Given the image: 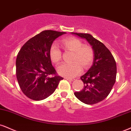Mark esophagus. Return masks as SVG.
<instances>
[{"mask_svg":"<svg viewBox=\"0 0 131 131\" xmlns=\"http://www.w3.org/2000/svg\"><path fill=\"white\" fill-rule=\"evenodd\" d=\"M65 79L67 80V81H71V82L73 81L74 80V79H70V78H66Z\"/></svg>","mask_w":131,"mask_h":131,"instance_id":"esophagus-1","label":"esophagus"}]
</instances>
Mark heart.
<instances>
[{"label": "heart", "instance_id": "obj_1", "mask_svg": "<svg viewBox=\"0 0 131 131\" xmlns=\"http://www.w3.org/2000/svg\"><path fill=\"white\" fill-rule=\"evenodd\" d=\"M65 50L73 52L72 63H63L57 67L58 73L68 78H74L82 71V67L86 69L91 65L94 59V52L90 46L83 45L82 42L78 38L70 37L61 41ZM62 53L59 46L53 43L49 49L50 60L54 63H59L61 59Z\"/></svg>", "mask_w": 131, "mask_h": 131}]
</instances>
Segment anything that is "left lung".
Wrapping results in <instances>:
<instances>
[{
    "instance_id": "1",
    "label": "left lung",
    "mask_w": 131,
    "mask_h": 131,
    "mask_svg": "<svg viewBox=\"0 0 131 131\" xmlns=\"http://www.w3.org/2000/svg\"><path fill=\"white\" fill-rule=\"evenodd\" d=\"M85 39L94 52L93 64L89 71L81 77L84 83L81 91L75 92V97L86 104L98 103L108 95L115 84L116 65L110 50L102 42L89 34L71 33Z\"/></svg>"
}]
</instances>
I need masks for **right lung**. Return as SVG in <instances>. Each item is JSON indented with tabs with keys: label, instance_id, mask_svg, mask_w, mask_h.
<instances>
[{
	"label": "right lung",
	"instance_id": "right-lung-1",
	"mask_svg": "<svg viewBox=\"0 0 131 131\" xmlns=\"http://www.w3.org/2000/svg\"><path fill=\"white\" fill-rule=\"evenodd\" d=\"M65 34L42 31L28 40L18 52L16 61L17 80L23 93L31 100L47 98L63 79L52 64L49 49L53 41Z\"/></svg>",
	"mask_w": 131,
	"mask_h": 131
}]
</instances>
